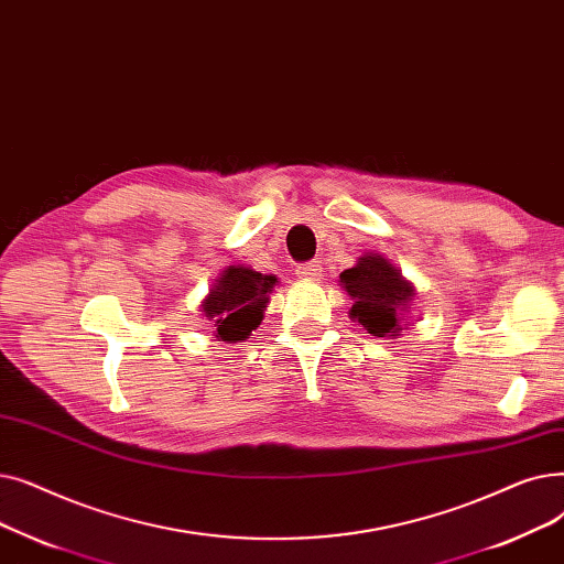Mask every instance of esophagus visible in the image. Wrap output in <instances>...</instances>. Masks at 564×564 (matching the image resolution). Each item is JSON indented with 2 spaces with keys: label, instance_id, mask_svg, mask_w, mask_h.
I'll return each instance as SVG.
<instances>
[{
  "label": "esophagus",
  "instance_id": "1",
  "mask_svg": "<svg viewBox=\"0 0 564 564\" xmlns=\"http://www.w3.org/2000/svg\"><path fill=\"white\" fill-rule=\"evenodd\" d=\"M296 275L301 280H321L324 278V268H321L318 261H305L296 268Z\"/></svg>",
  "mask_w": 564,
  "mask_h": 564
}]
</instances>
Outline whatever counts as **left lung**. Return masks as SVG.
Wrapping results in <instances>:
<instances>
[{
	"instance_id": "1",
	"label": "left lung",
	"mask_w": 564,
	"mask_h": 564,
	"mask_svg": "<svg viewBox=\"0 0 564 564\" xmlns=\"http://www.w3.org/2000/svg\"><path fill=\"white\" fill-rule=\"evenodd\" d=\"M341 286L354 299L351 316L373 337H392L401 330V312L413 301V286L394 265L379 254H365L339 275Z\"/></svg>"
}]
</instances>
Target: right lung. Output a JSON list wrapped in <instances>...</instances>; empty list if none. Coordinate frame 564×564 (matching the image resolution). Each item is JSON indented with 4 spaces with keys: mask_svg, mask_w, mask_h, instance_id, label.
Wrapping results in <instances>:
<instances>
[{
    "mask_svg": "<svg viewBox=\"0 0 564 564\" xmlns=\"http://www.w3.org/2000/svg\"><path fill=\"white\" fill-rule=\"evenodd\" d=\"M273 284V275L229 265L202 305L213 326H218V339L234 344L257 330Z\"/></svg>",
    "mask_w": 564,
    "mask_h": 564,
    "instance_id": "obj_1",
    "label": "right lung"
}]
</instances>
